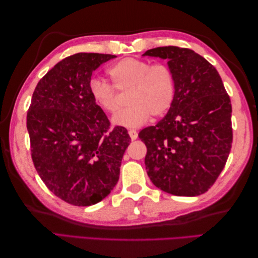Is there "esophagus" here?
Segmentation results:
<instances>
[{
  "mask_svg": "<svg viewBox=\"0 0 258 258\" xmlns=\"http://www.w3.org/2000/svg\"><path fill=\"white\" fill-rule=\"evenodd\" d=\"M128 135H130V138L132 139V141L138 139V136H139L138 132H136L135 130H130V131H128Z\"/></svg>",
  "mask_w": 258,
  "mask_h": 258,
  "instance_id": "1",
  "label": "esophagus"
}]
</instances>
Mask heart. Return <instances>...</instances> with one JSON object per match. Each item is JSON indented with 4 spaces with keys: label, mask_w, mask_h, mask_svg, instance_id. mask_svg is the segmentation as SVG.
Here are the masks:
<instances>
[{
    "label": "heart",
    "mask_w": 258,
    "mask_h": 258,
    "mask_svg": "<svg viewBox=\"0 0 258 258\" xmlns=\"http://www.w3.org/2000/svg\"><path fill=\"white\" fill-rule=\"evenodd\" d=\"M113 85L102 80H92L90 93L96 105L106 113L118 108L119 92H127V108L113 116V124L134 128L153 116H161L171 108L176 93L175 76L165 63L151 64L144 59L126 57L107 70Z\"/></svg>",
    "instance_id": "b5f03b06"
}]
</instances>
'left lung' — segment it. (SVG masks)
<instances>
[{"label": "left lung", "mask_w": 258, "mask_h": 258, "mask_svg": "<svg viewBox=\"0 0 258 258\" xmlns=\"http://www.w3.org/2000/svg\"><path fill=\"white\" fill-rule=\"evenodd\" d=\"M143 55L166 58L176 84L165 117L139 134L147 147V175L166 193L201 195L215 183L231 152V100L216 69L189 48L161 46Z\"/></svg>", "instance_id": "obj_1"}]
</instances>
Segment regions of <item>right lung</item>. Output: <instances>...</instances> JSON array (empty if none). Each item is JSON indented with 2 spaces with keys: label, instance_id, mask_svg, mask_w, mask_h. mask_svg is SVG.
Wrapping results in <instances>:
<instances>
[{
  "label": "right lung",
  "instance_id": "obj_1",
  "mask_svg": "<svg viewBox=\"0 0 258 258\" xmlns=\"http://www.w3.org/2000/svg\"><path fill=\"white\" fill-rule=\"evenodd\" d=\"M112 54L76 53L38 82L26 116L31 156L46 187L64 202L90 206L111 193L131 138L93 101V71Z\"/></svg>",
  "mask_w": 258,
  "mask_h": 258
}]
</instances>
